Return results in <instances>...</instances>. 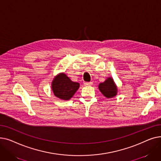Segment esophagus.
Listing matches in <instances>:
<instances>
[{"instance_id": "obj_1", "label": "esophagus", "mask_w": 161, "mask_h": 161, "mask_svg": "<svg viewBox=\"0 0 161 161\" xmlns=\"http://www.w3.org/2000/svg\"><path fill=\"white\" fill-rule=\"evenodd\" d=\"M84 85H85L86 86H89L92 85V82H91V81H90V82H85V83H84Z\"/></svg>"}]
</instances>
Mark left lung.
Here are the masks:
<instances>
[{
	"label": "left lung",
	"mask_w": 161,
	"mask_h": 161,
	"mask_svg": "<svg viewBox=\"0 0 161 161\" xmlns=\"http://www.w3.org/2000/svg\"><path fill=\"white\" fill-rule=\"evenodd\" d=\"M100 92L107 98H112L117 95V87L112 78H108L104 82L98 86Z\"/></svg>",
	"instance_id": "obj_1"
}]
</instances>
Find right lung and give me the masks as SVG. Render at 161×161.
<instances>
[{
	"label": "right lung",
	"instance_id": "1",
	"mask_svg": "<svg viewBox=\"0 0 161 161\" xmlns=\"http://www.w3.org/2000/svg\"><path fill=\"white\" fill-rule=\"evenodd\" d=\"M80 84L70 80L64 73L57 75L52 82V90L55 96L62 100L70 99L78 89Z\"/></svg>",
	"mask_w": 161,
	"mask_h": 161
}]
</instances>
